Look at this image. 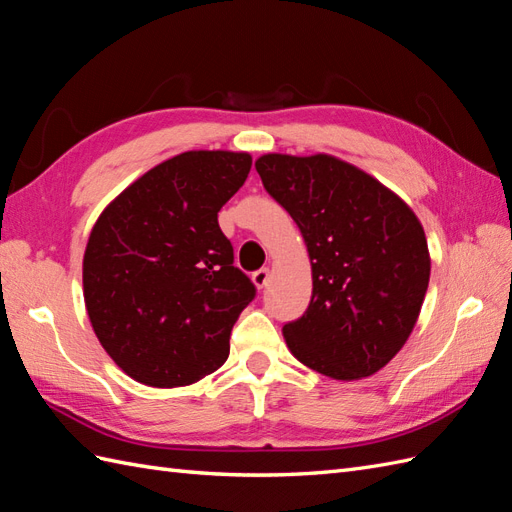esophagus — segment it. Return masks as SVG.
Segmentation results:
<instances>
[{"label":"esophagus","instance_id":"obj_1","mask_svg":"<svg viewBox=\"0 0 512 512\" xmlns=\"http://www.w3.org/2000/svg\"><path fill=\"white\" fill-rule=\"evenodd\" d=\"M253 283H255V287L257 290H264V287L268 285V281H270V270L268 268H261V270H257V272H253Z\"/></svg>","mask_w":512,"mask_h":512}]
</instances>
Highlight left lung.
Returning a JSON list of instances; mask_svg holds the SVG:
<instances>
[{"label": "left lung", "instance_id": "1", "mask_svg": "<svg viewBox=\"0 0 512 512\" xmlns=\"http://www.w3.org/2000/svg\"><path fill=\"white\" fill-rule=\"evenodd\" d=\"M255 168L311 259V303L283 326L287 348L335 381L376 374L406 344L428 290L422 222L396 192L333 155L268 153Z\"/></svg>", "mask_w": 512, "mask_h": 512}]
</instances>
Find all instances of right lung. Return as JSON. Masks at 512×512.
I'll return each mask as SVG.
<instances>
[{"instance_id": "1", "label": "right lung", "mask_w": 512, "mask_h": 512, "mask_svg": "<svg viewBox=\"0 0 512 512\" xmlns=\"http://www.w3.org/2000/svg\"><path fill=\"white\" fill-rule=\"evenodd\" d=\"M251 164L248 153H179L97 218L84 253V303L101 346L134 381L186 387L227 361L255 285L233 266L218 212Z\"/></svg>"}]
</instances>
